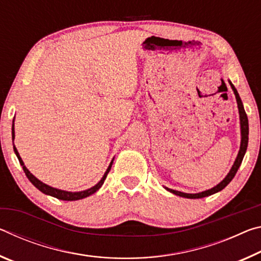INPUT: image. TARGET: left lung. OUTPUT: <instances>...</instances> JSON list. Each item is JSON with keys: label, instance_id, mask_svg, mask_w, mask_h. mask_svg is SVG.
I'll list each match as a JSON object with an SVG mask.
<instances>
[{"label": "left lung", "instance_id": "left-lung-1", "mask_svg": "<svg viewBox=\"0 0 261 261\" xmlns=\"http://www.w3.org/2000/svg\"><path fill=\"white\" fill-rule=\"evenodd\" d=\"M230 86L232 88L233 93H235L236 96V100H237V105H238V110H240V118H241V129H242V141H241V148H240V152H238V155L236 158V161L233 163V166L231 168V170L229 171V174L226 176V178H224L222 182L220 184L216 185L213 189L211 190H207V191L204 192H200V193H184V192H179V191H176V190H171V189H168V191L173 192L176 196H179V197H184V198H190V199H198V198H204L207 196H211V194H214L216 192L221 191V190L224 189L227 187V185L231 182V179L235 177V175L237 173L238 168H240L241 163L243 161V158H244V154L246 152V148H247V143H249V121H247V115L244 110V107H243V103H242V100L240 98V94H238L237 90L235 88V86L232 85L230 83Z\"/></svg>", "mask_w": 261, "mask_h": 261}]
</instances>
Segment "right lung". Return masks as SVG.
<instances>
[{
  "mask_svg": "<svg viewBox=\"0 0 261 261\" xmlns=\"http://www.w3.org/2000/svg\"><path fill=\"white\" fill-rule=\"evenodd\" d=\"M14 139H15V130H14V125H12V140H14ZM14 151H15V153H16L17 158H18L19 163H20L21 166H23V170H24L25 175L28 176V178L30 179V182L32 183L35 188L40 190V191H41V192H43V193L49 194V196H51V197H55V198H57V199H61V200H68V201H69V200L71 201V200H79V199H83V198H86V197L91 196V194H93L94 192L98 191V190L101 188V185L103 184L105 179H106V177H107V175H108V173H109L110 168H112V165H113V161H112V162H110V165H109V167H108L107 171H106V173H105L103 177L101 178L100 182H99L98 184H96L95 187L91 188V189H88V190H85V191H82V192H68V191H62V190L55 189V188H51V187H49V185H47V184H45V183H42L41 180H39L37 177H34V176L30 173L28 168L25 167L24 162H23V160H21V158L19 156V153H18V151H17V148H16L15 146H14Z\"/></svg>",
  "mask_w": 261,
  "mask_h": 261,
  "instance_id": "obj_1",
  "label": "right lung"
}]
</instances>
